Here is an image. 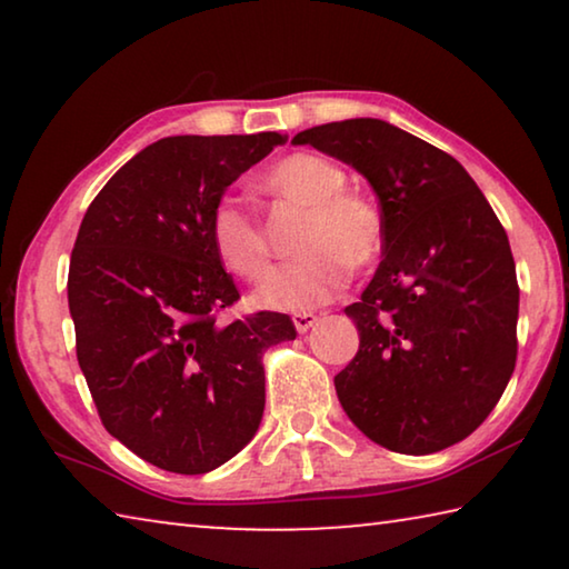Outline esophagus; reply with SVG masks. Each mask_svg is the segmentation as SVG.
I'll return each instance as SVG.
<instances>
[{
	"mask_svg": "<svg viewBox=\"0 0 569 569\" xmlns=\"http://www.w3.org/2000/svg\"><path fill=\"white\" fill-rule=\"evenodd\" d=\"M316 323H319V316H316V313H296L293 316V326H296L298 333H306Z\"/></svg>",
	"mask_w": 569,
	"mask_h": 569,
	"instance_id": "obj_1",
	"label": "esophagus"
}]
</instances>
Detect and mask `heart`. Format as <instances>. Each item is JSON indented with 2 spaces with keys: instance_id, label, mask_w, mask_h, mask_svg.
<instances>
[{
  "instance_id": "obj_1",
  "label": "heart",
  "mask_w": 569,
  "mask_h": 569,
  "mask_svg": "<svg viewBox=\"0 0 569 569\" xmlns=\"http://www.w3.org/2000/svg\"><path fill=\"white\" fill-rule=\"evenodd\" d=\"M346 170L313 152H293L263 172L276 198L308 208L298 261L278 268L253 291V303L271 311L308 313L329 303L351 281V268H371L387 248V223L369 196L346 190ZM210 240L228 271L258 281L271 263L266 233L233 196L210 210Z\"/></svg>"
}]
</instances>
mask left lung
Masks as SVG:
<instances>
[{"mask_svg": "<svg viewBox=\"0 0 569 569\" xmlns=\"http://www.w3.org/2000/svg\"><path fill=\"white\" fill-rule=\"evenodd\" d=\"M369 180L387 223L383 261L346 316L359 351L336 393L356 427L399 455L467 439L517 361L519 288L502 223L459 162L387 120L298 132Z\"/></svg>", "mask_w": 569, "mask_h": 569, "instance_id": "obj_1", "label": "left lung"}]
</instances>
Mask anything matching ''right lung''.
Returning a JSON list of instances; mask_svg holds the SVG:
<instances>
[{"label": "right lung", "instance_id": "right-lung-1", "mask_svg": "<svg viewBox=\"0 0 569 569\" xmlns=\"http://www.w3.org/2000/svg\"><path fill=\"white\" fill-rule=\"evenodd\" d=\"M288 138L176 134L114 172L82 218L67 278L77 361L110 435L176 475H206L256 437L261 356L296 339L286 313L218 323L238 301L210 210Z\"/></svg>", "mask_w": 569, "mask_h": 569}]
</instances>
